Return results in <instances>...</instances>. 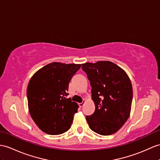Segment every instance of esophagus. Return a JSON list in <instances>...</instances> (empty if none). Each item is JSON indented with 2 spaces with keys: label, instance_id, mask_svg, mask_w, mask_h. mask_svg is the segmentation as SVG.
Masks as SVG:
<instances>
[{
  "label": "esophagus",
  "instance_id": "obj_1",
  "mask_svg": "<svg viewBox=\"0 0 160 160\" xmlns=\"http://www.w3.org/2000/svg\"><path fill=\"white\" fill-rule=\"evenodd\" d=\"M85 102H86V100H85V99H84V100H83V102H81V103H79V107H82L83 106V105L85 104Z\"/></svg>",
  "mask_w": 160,
  "mask_h": 160
}]
</instances>
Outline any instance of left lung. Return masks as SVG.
<instances>
[{
    "label": "left lung",
    "instance_id": "left-lung-1",
    "mask_svg": "<svg viewBox=\"0 0 160 160\" xmlns=\"http://www.w3.org/2000/svg\"><path fill=\"white\" fill-rule=\"evenodd\" d=\"M92 86L95 111L86 116L90 129L100 135L118 132L129 118L132 86L129 77L119 66L109 61L82 64Z\"/></svg>",
    "mask_w": 160,
    "mask_h": 160
}]
</instances>
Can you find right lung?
Segmentation results:
<instances>
[{
    "instance_id": "add662e5",
    "label": "right lung",
    "mask_w": 160,
    "mask_h": 160,
    "mask_svg": "<svg viewBox=\"0 0 160 160\" xmlns=\"http://www.w3.org/2000/svg\"><path fill=\"white\" fill-rule=\"evenodd\" d=\"M81 64L52 62L31 77L27 88L28 110L40 130L50 135L71 128L79 105L67 98L68 84Z\"/></svg>"
}]
</instances>
